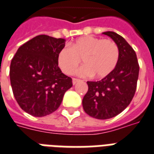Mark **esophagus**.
<instances>
[{
	"mask_svg": "<svg viewBox=\"0 0 154 154\" xmlns=\"http://www.w3.org/2000/svg\"><path fill=\"white\" fill-rule=\"evenodd\" d=\"M78 82H80L79 79H77V78H72V84L73 85L77 84Z\"/></svg>",
	"mask_w": 154,
	"mask_h": 154,
	"instance_id": "esophagus-1",
	"label": "esophagus"
}]
</instances>
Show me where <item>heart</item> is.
Wrapping results in <instances>:
<instances>
[{"label": "heart", "mask_w": 154, "mask_h": 154, "mask_svg": "<svg viewBox=\"0 0 154 154\" xmlns=\"http://www.w3.org/2000/svg\"><path fill=\"white\" fill-rule=\"evenodd\" d=\"M120 57L119 48L110 39H102L93 36L82 37L65 45L57 56L58 65L63 72L72 75L82 62L85 65L77 71L81 77L97 78L109 76L117 67Z\"/></svg>", "instance_id": "obj_1"}]
</instances>
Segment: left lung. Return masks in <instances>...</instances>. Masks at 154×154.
Here are the masks:
<instances>
[{
  "mask_svg": "<svg viewBox=\"0 0 154 154\" xmlns=\"http://www.w3.org/2000/svg\"><path fill=\"white\" fill-rule=\"evenodd\" d=\"M112 38L119 48V61L109 76L99 82H87L89 89L82 105L85 112L97 119H109L130 104L137 89L139 64L134 49L114 32H103Z\"/></svg>",
  "mask_w": 154,
  "mask_h": 154,
  "instance_id": "left-lung-1",
  "label": "left lung"
}]
</instances>
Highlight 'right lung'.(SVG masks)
Instances as JSON below:
<instances>
[{
  "instance_id": "add662e5",
  "label": "right lung",
  "mask_w": 154,
  "mask_h": 154,
  "mask_svg": "<svg viewBox=\"0 0 154 154\" xmlns=\"http://www.w3.org/2000/svg\"><path fill=\"white\" fill-rule=\"evenodd\" d=\"M65 40L39 35L22 45L12 59L10 82L16 101L25 112L44 117L57 109L72 78L58 66Z\"/></svg>"
}]
</instances>
